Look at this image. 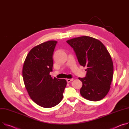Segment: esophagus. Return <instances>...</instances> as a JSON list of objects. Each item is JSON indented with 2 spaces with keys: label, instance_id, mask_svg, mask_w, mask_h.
Listing matches in <instances>:
<instances>
[{
  "label": "esophagus",
  "instance_id": "34e87169",
  "mask_svg": "<svg viewBox=\"0 0 129 129\" xmlns=\"http://www.w3.org/2000/svg\"><path fill=\"white\" fill-rule=\"evenodd\" d=\"M73 80H74V79H73V78H72V79H70V78L69 79H69H67V81L68 83H69L70 82H71V81H73Z\"/></svg>",
  "mask_w": 129,
  "mask_h": 129
}]
</instances>
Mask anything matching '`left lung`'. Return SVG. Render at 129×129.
I'll return each instance as SVG.
<instances>
[{
  "label": "left lung",
  "instance_id": "left-lung-1",
  "mask_svg": "<svg viewBox=\"0 0 129 129\" xmlns=\"http://www.w3.org/2000/svg\"><path fill=\"white\" fill-rule=\"evenodd\" d=\"M76 53L80 64L87 67L86 76L79 78L82 82L81 95L96 102L108 93L113 76V63L103 43L94 38L83 36L67 41Z\"/></svg>",
  "mask_w": 129,
  "mask_h": 129
}]
</instances>
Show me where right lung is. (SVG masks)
I'll use <instances>...</instances> for the list:
<instances>
[{
  "label": "right lung",
  "mask_w": 129,
  "mask_h": 129,
  "mask_svg": "<svg viewBox=\"0 0 129 129\" xmlns=\"http://www.w3.org/2000/svg\"><path fill=\"white\" fill-rule=\"evenodd\" d=\"M55 40L44 42L33 48L27 55L22 68L25 87L32 101L46 108L58 105L63 98L67 85L64 79L52 78Z\"/></svg>",
  "instance_id": "right-lung-1"
}]
</instances>
